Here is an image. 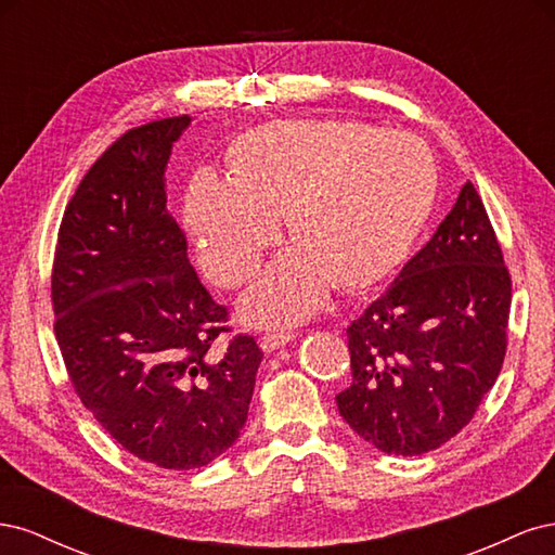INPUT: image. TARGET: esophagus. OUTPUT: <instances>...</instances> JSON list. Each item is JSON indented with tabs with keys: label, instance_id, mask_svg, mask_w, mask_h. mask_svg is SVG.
Instances as JSON below:
<instances>
[{
	"label": "esophagus",
	"instance_id": "esophagus-1",
	"mask_svg": "<svg viewBox=\"0 0 555 555\" xmlns=\"http://www.w3.org/2000/svg\"><path fill=\"white\" fill-rule=\"evenodd\" d=\"M289 340H294V333H287V331H271V333H263L259 338L263 351H275L287 345Z\"/></svg>",
	"mask_w": 555,
	"mask_h": 555
}]
</instances>
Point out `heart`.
I'll list each match as a JSON object with an SVG mask.
<instances>
[{"instance_id":"1","label":"heart","mask_w":555,"mask_h":555,"mask_svg":"<svg viewBox=\"0 0 555 555\" xmlns=\"http://www.w3.org/2000/svg\"><path fill=\"white\" fill-rule=\"evenodd\" d=\"M435 196L428 147L402 131L349 120H278L227 150V178L192 176L184 222L198 263L222 287L255 275L284 217L294 243L241 300L245 322L294 324L331 282L357 292L389 273L422 231Z\"/></svg>"}]
</instances>
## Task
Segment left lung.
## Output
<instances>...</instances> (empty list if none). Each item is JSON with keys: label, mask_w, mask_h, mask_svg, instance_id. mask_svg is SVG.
Listing matches in <instances>:
<instances>
[{"label": "left lung", "mask_w": 555, "mask_h": 555, "mask_svg": "<svg viewBox=\"0 0 555 555\" xmlns=\"http://www.w3.org/2000/svg\"><path fill=\"white\" fill-rule=\"evenodd\" d=\"M512 275L473 182L391 287L347 326L351 384L335 396L365 442L422 456L461 433L507 351Z\"/></svg>", "instance_id": "1"}]
</instances>
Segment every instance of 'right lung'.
<instances>
[{
	"label": "right lung",
	"mask_w": 555,
	"mask_h": 555,
	"mask_svg": "<svg viewBox=\"0 0 555 555\" xmlns=\"http://www.w3.org/2000/svg\"><path fill=\"white\" fill-rule=\"evenodd\" d=\"M190 115L125 131L64 210L50 298L74 391L111 438L164 469L208 465L247 422L251 335L224 349L229 310L188 259L166 208L164 169Z\"/></svg>",
	"instance_id": "1"
}]
</instances>
